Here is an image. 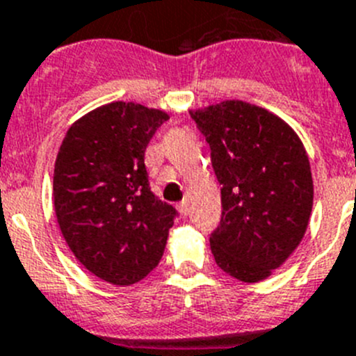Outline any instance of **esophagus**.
Wrapping results in <instances>:
<instances>
[{"mask_svg": "<svg viewBox=\"0 0 356 356\" xmlns=\"http://www.w3.org/2000/svg\"><path fill=\"white\" fill-rule=\"evenodd\" d=\"M178 211H180L184 216H187L188 215V202L187 201H181L180 204H178Z\"/></svg>", "mask_w": 356, "mask_h": 356, "instance_id": "34e87169", "label": "esophagus"}]
</instances>
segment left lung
Instances as JSON below:
<instances>
[{
    "instance_id": "obj_1",
    "label": "left lung",
    "mask_w": 356,
    "mask_h": 356,
    "mask_svg": "<svg viewBox=\"0 0 356 356\" xmlns=\"http://www.w3.org/2000/svg\"><path fill=\"white\" fill-rule=\"evenodd\" d=\"M191 117L222 185V218L209 236L216 266L239 282H262L292 255L309 223L313 178L302 141L282 118L245 101Z\"/></svg>"
}]
</instances>
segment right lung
Here are the masks:
<instances>
[{
    "mask_svg": "<svg viewBox=\"0 0 356 356\" xmlns=\"http://www.w3.org/2000/svg\"><path fill=\"white\" fill-rule=\"evenodd\" d=\"M168 113L104 104L67 129L54 168V208L67 246L113 285L141 282L164 253L176 209L148 184L145 150Z\"/></svg>",
    "mask_w": 356,
    "mask_h": 356,
    "instance_id": "obj_1",
    "label": "right lung"
}]
</instances>
